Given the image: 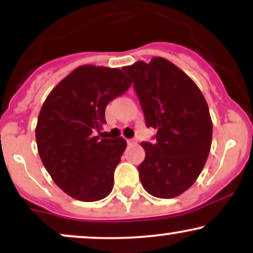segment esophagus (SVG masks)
I'll list each match as a JSON object with an SVG mask.
<instances>
[{
  "mask_svg": "<svg viewBox=\"0 0 253 253\" xmlns=\"http://www.w3.org/2000/svg\"><path fill=\"white\" fill-rule=\"evenodd\" d=\"M136 140L135 139H127V144L130 145V144H135Z\"/></svg>",
  "mask_w": 253,
  "mask_h": 253,
  "instance_id": "34e87169",
  "label": "esophagus"
}]
</instances>
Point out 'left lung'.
Instances as JSON below:
<instances>
[{"instance_id": "8db88e82", "label": "left lung", "mask_w": 253, "mask_h": 253, "mask_svg": "<svg viewBox=\"0 0 253 253\" xmlns=\"http://www.w3.org/2000/svg\"><path fill=\"white\" fill-rule=\"evenodd\" d=\"M123 70L134 83L146 126L157 130L155 143H141V184L159 199L181 195L196 181L210 155L213 125L208 104L194 81L162 57Z\"/></svg>"}]
</instances>
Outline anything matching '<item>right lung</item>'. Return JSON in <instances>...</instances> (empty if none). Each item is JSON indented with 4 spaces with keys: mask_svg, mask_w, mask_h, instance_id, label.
I'll return each mask as SVG.
<instances>
[{
    "mask_svg": "<svg viewBox=\"0 0 253 253\" xmlns=\"http://www.w3.org/2000/svg\"><path fill=\"white\" fill-rule=\"evenodd\" d=\"M130 80L120 69L82 65L52 89L36 128L43 167L64 193L84 202L108 196L126 140L100 139L107 104L123 95Z\"/></svg>",
    "mask_w": 253,
    "mask_h": 253,
    "instance_id": "obj_1",
    "label": "right lung"
}]
</instances>
